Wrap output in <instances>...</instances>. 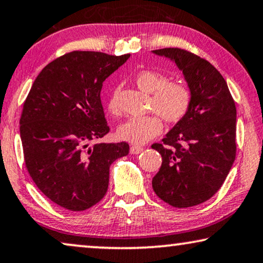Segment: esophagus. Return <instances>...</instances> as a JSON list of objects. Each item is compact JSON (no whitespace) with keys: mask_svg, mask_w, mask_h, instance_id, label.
<instances>
[{"mask_svg":"<svg viewBox=\"0 0 263 263\" xmlns=\"http://www.w3.org/2000/svg\"><path fill=\"white\" fill-rule=\"evenodd\" d=\"M142 151H143V147L142 146L133 145V146H131V149H130V153L133 154V155H138V154L142 153Z\"/></svg>","mask_w":263,"mask_h":263,"instance_id":"34e87169","label":"esophagus"}]
</instances>
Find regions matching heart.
I'll use <instances>...</instances> for the list:
<instances>
[{
	"instance_id": "heart-1",
	"label": "heart",
	"mask_w": 263,
	"mask_h": 263,
	"mask_svg": "<svg viewBox=\"0 0 263 263\" xmlns=\"http://www.w3.org/2000/svg\"><path fill=\"white\" fill-rule=\"evenodd\" d=\"M135 83L140 90L153 94L151 109L160 114L168 124H175L186 116L191 105L192 94L186 83L168 81L163 73L143 70L135 76ZM107 109L113 116L120 114L118 90H114L107 101ZM162 131L161 118L153 116L131 118L118 127L117 135L121 140L131 144H145Z\"/></svg>"
}]
</instances>
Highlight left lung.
<instances>
[{"mask_svg":"<svg viewBox=\"0 0 263 263\" xmlns=\"http://www.w3.org/2000/svg\"><path fill=\"white\" fill-rule=\"evenodd\" d=\"M153 53L175 63L192 94L186 116L162 143L151 145L162 156L153 188L174 207L199 205L219 191L234 164L235 101L227 81L206 59L176 47Z\"/></svg>","mask_w":263,"mask_h":263,"instance_id":"1","label":"left lung"}]
</instances>
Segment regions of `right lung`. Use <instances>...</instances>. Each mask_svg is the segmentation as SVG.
I'll use <instances>...</instances> for the list:
<instances>
[{
  "mask_svg": "<svg viewBox=\"0 0 263 263\" xmlns=\"http://www.w3.org/2000/svg\"><path fill=\"white\" fill-rule=\"evenodd\" d=\"M130 54L73 51L42 70L24 103L20 137L25 163L42 193L70 211H84L105 197L109 167L128 144L90 142L109 132L102 83Z\"/></svg>",
  "mask_w": 263,
  "mask_h": 263,
  "instance_id": "1",
  "label": "right lung"
}]
</instances>
